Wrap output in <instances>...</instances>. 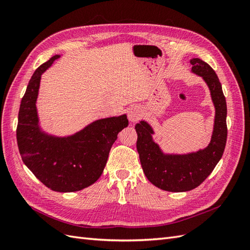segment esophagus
<instances>
[{
  "label": "esophagus",
  "mask_w": 250,
  "mask_h": 250,
  "mask_svg": "<svg viewBox=\"0 0 250 250\" xmlns=\"http://www.w3.org/2000/svg\"><path fill=\"white\" fill-rule=\"evenodd\" d=\"M142 118V110L137 105L134 106H131L129 109H128V119L131 123H135Z\"/></svg>",
  "instance_id": "34e87169"
}]
</instances>
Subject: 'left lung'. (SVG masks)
<instances>
[{
    "label": "left lung",
    "instance_id": "1",
    "mask_svg": "<svg viewBox=\"0 0 250 250\" xmlns=\"http://www.w3.org/2000/svg\"><path fill=\"white\" fill-rule=\"evenodd\" d=\"M193 73L199 75L209 87L216 108L214 132L209 145L195 153L165 155L152 141V128L146 122L138 123L137 149L144 173L151 184L169 192H186L200 186L223 155L228 138L226 101L221 83L215 71L199 58L191 60Z\"/></svg>",
    "mask_w": 250,
    "mask_h": 250
}]
</instances>
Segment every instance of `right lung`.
Segmentation results:
<instances>
[{"label":"right lung","instance_id":"right-lung-1","mask_svg":"<svg viewBox=\"0 0 250 250\" xmlns=\"http://www.w3.org/2000/svg\"><path fill=\"white\" fill-rule=\"evenodd\" d=\"M59 55L37 67L22 97L17 127L20 154L37 179L56 192H76L102 175L118 133L128 126L126 115L98 120L67 138H54L40 130L36 111L42 74Z\"/></svg>","mask_w":250,"mask_h":250}]
</instances>
